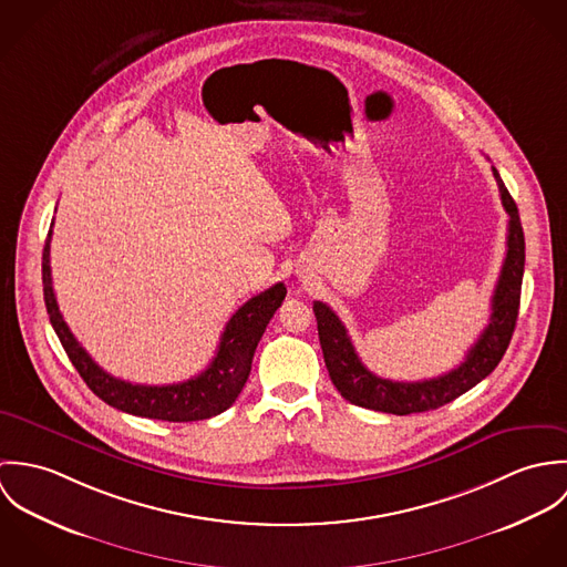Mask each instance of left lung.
Here are the masks:
<instances>
[{"mask_svg":"<svg viewBox=\"0 0 567 567\" xmlns=\"http://www.w3.org/2000/svg\"><path fill=\"white\" fill-rule=\"evenodd\" d=\"M493 176L499 187L504 212L508 214L506 257L491 299L488 324L483 329L481 338L474 342V347L467 351L465 362H461L456 369H452L445 375L421 382H393L378 378L362 364L344 324L340 323L331 308L324 306L323 301H315V317L319 324L324 367L329 371L333 386L347 402L389 414L436 410L474 389L499 364L517 323L526 252L517 205L511 198L508 189L504 187L495 167Z\"/></svg>","mask_w":567,"mask_h":567,"instance_id":"8db88e82","label":"left lung"}]
</instances>
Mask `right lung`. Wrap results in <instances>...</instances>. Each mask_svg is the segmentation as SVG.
I'll return each instance as SVG.
<instances>
[{
    "label": "right lung",
    "mask_w": 567,
    "mask_h": 567,
    "mask_svg": "<svg viewBox=\"0 0 567 567\" xmlns=\"http://www.w3.org/2000/svg\"><path fill=\"white\" fill-rule=\"evenodd\" d=\"M50 238H52V229L48 231V240L43 248V264H41L43 297H45L50 323L54 327L72 364L81 373L82 380L102 402L135 416H148V419L174 421V423L209 419L225 412L229 405H234L248 380L257 342L264 336L266 324L270 323L272 315L286 299L284 284H275L272 288L248 299L231 317V321L223 331V338L212 364L200 375L187 382L167 384V386L133 384V382L113 378L104 369H100L93 362V358L82 349L81 342L74 338L68 323L63 321V315L59 310L54 288H52Z\"/></svg>",
    "instance_id": "1"
}]
</instances>
